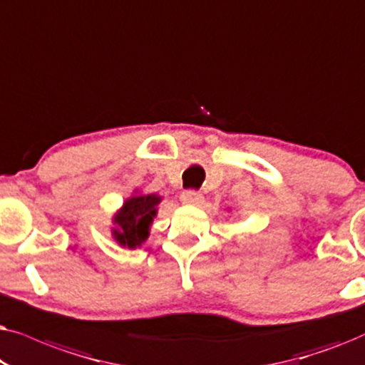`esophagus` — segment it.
I'll return each instance as SVG.
<instances>
[{"label": "esophagus", "instance_id": "obj_1", "mask_svg": "<svg viewBox=\"0 0 365 365\" xmlns=\"http://www.w3.org/2000/svg\"><path fill=\"white\" fill-rule=\"evenodd\" d=\"M180 200L183 203H188V205H198V203H202L203 197L202 193H198L197 190H185L180 195Z\"/></svg>", "mask_w": 365, "mask_h": 365}]
</instances>
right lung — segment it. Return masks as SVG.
Listing matches in <instances>:
<instances>
[{"label": "right lung", "instance_id": "add662e5", "mask_svg": "<svg viewBox=\"0 0 365 365\" xmlns=\"http://www.w3.org/2000/svg\"><path fill=\"white\" fill-rule=\"evenodd\" d=\"M160 200L162 197L152 193V195H135L123 203L121 210L113 218L116 223L113 235L121 247L137 249L148 239L150 225L157 215Z\"/></svg>", "mask_w": 365, "mask_h": 365}]
</instances>
